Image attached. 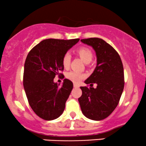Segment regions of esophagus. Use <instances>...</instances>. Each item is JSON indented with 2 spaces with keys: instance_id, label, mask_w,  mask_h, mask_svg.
<instances>
[{
  "instance_id": "esophagus-1",
  "label": "esophagus",
  "mask_w": 146,
  "mask_h": 146,
  "mask_svg": "<svg viewBox=\"0 0 146 146\" xmlns=\"http://www.w3.org/2000/svg\"><path fill=\"white\" fill-rule=\"evenodd\" d=\"M73 86H74L75 88H78V87H79V85L78 84H75V83H74V84H73Z\"/></svg>"
}]
</instances>
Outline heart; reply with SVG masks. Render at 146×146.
Segmentation results:
<instances>
[{
	"instance_id": "b5f03b06",
	"label": "heart",
	"mask_w": 146,
	"mask_h": 146,
	"mask_svg": "<svg viewBox=\"0 0 146 146\" xmlns=\"http://www.w3.org/2000/svg\"><path fill=\"white\" fill-rule=\"evenodd\" d=\"M77 53L79 56L80 57L83 62L86 64H88L91 62L93 59V53H92L91 50L90 48L87 47H80L77 50ZM62 64L64 68H68L70 64V62H71V55L68 53H65L64 55L62 58ZM84 75L82 73H78V72L71 71L67 74V78L71 80L73 82H78L79 81L84 78Z\"/></svg>"
}]
</instances>
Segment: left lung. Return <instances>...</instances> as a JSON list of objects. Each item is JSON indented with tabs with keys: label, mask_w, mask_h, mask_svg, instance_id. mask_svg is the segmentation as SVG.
Segmentation results:
<instances>
[{
	"label": "left lung",
	"mask_w": 146,
	"mask_h": 146,
	"mask_svg": "<svg viewBox=\"0 0 146 146\" xmlns=\"http://www.w3.org/2000/svg\"><path fill=\"white\" fill-rule=\"evenodd\" d=\"M81 42L94 49L97 65L84 81L90 87H80L82 94L78 101L85 117L100 121L109 116L119 102L124 87L123 64L113 46L101 38H90ZM93 83L97 84L95 89L92 87Z\"/></svg>",
	"instance_id": "8db88e82"
}]
</instances>
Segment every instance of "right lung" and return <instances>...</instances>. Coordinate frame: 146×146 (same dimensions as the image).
<instances>
[{
    "label": "right lung",
    "instance_id": "obj_1",
    "mask_svg": "<svg viewBox=\"0 0 146 146\" xmlns=\"http://www.w3.org/2000/svg\"><path fill=\"white\" fill-rule=\"evenodd\" d=\"M79 40H44L27 56L23 86L30 106L43 119H56L63 113L73 84L71 80L64 79L60 87L53 79L64 69V55Z\"/></svg>",
    "mask_w": 146,
    "mask_h": 146
}]
</instances>
